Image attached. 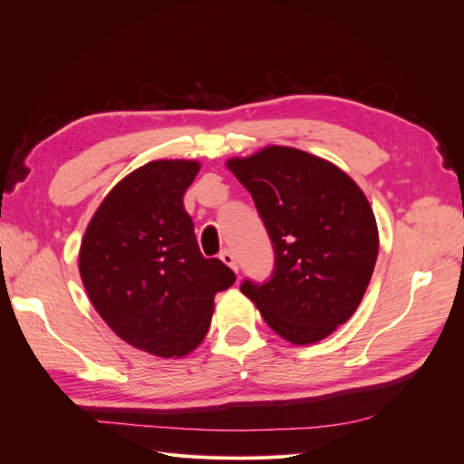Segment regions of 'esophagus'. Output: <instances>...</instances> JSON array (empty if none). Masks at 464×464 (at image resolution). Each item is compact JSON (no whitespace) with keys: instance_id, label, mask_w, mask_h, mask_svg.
<instances>
[{"instance_id":"esophagus-1","label":"esophagus","mask_w":464,"mask_h":464,"mask_svg":"<svg viewBox=\"0 0 464 464\" xmlns=\"http://www.w3.org/2000/svg\"><path fill=\"white\" fill-rule=\"evenodd\" d=\"M218 257H220V261H222L224 265H228L234 273H237V263H236V259H234V256H232V251L224 249V251H220Z\"/></svg>"}]
</instances>
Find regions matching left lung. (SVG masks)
<instances>
[{
  "label": "left lung",
  "instance_id": "8db88e82",
  "mask_svg": "<svg viewBox=\"0 0 464 464\" xmlns=\"http://www.w3.org/2000/svg\"><path fill=\"white\" fill-rule=\"evenodd\" d=\"M228 170L251 193L275 249L269 283L242 292L285 341L327 339L354 315L377 259L373 210L356 181L300 149L269 145Z\"/></svg>",
  "mask_w": 464,
  "mask_h": 464
}]
</instances>
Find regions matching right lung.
<instances>
[{
  "label": "right lung",
  "mask_w": 464,
  "mask_h": 464,
  "mask_svg": "<svg viewBox=\"0 0 464 464\" xmlns=\"http://www.w3.org/2000/svg\"><path fill=\"white\" fill-rule=\"evenodd\" d=\"M198 160H150L111 188L82 236L79 273L106 325L159 358H181L210 327L215 294L236 275L205 259L184 193Z\"/></svg>",
  "instance_id": "add662e5"
}]
</instances>
